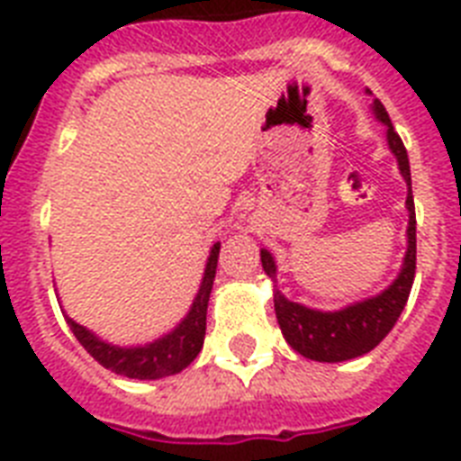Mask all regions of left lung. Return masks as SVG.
<instances>
[{
  "instance_id": "left-lung-1",
  "label": "left lung",
  "mask_w": 461,
  "mask_h": 461,
  "mask_svg": "<svg viewBox=\"0 0 461 461\" xmlns=\"http://www.w3.org/2000/svg\"><path fill=\"white\" fill-rule=\"evenodd\" d=\"M367 94H372L367 89ZM372 113L384 127H386V140H389L391 153L398 159L405 184H408V252L402 257L401 273L393 283L379 294L363 299V302L348 303L339 311H318L303 303L290 302L283 292L273 285V302H276L277 325L283 330V337L296 353L303 358L318 360V363H341V360L358 358L370 353L386 334L393 330L395 321L401 318L402 308L408 303L410 290H412L414 268H417V219H414V200H412V178H410V159L408 150L402 146L401 136L393 131L391 117L379 98L372 101ZM261 266L266 276L276 280L277 266L276 258L268 249H261Z\"/></svg>"
}]
</instances>
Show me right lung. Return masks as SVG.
I'll use <instances>...</instances> for the list:
<instances>
[{
    "label": "right lung",
    "instance_id": "1",
    "mask_svg": "<svg viewBox=\"0 0 461 461\" xmlns=\"http://www.w3.org/2000/svg\"><path fill=\"white\" fill-rule=\"evenodd\" d=\"M219 249H221V242H216L209 249L203 283H200V290H197L185 318L171 332L162 334L159 339L140 346H115L110 341H103L85 325H79L66 315L72 334L85 346L91 358L98 360L103 367H108L115 375L129 376V379H162V376L176 375L188 367L197 358V353L203 351L204 330H207V303L212 285H214L216 264H219Z\"/></svg>",
    "mask_w": 461,
    "mask_h": 461
}]
</instances>
